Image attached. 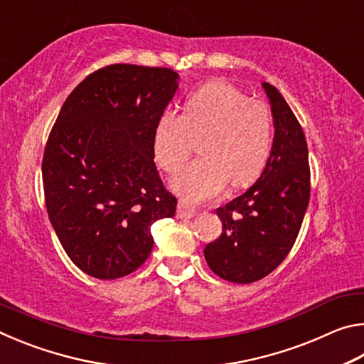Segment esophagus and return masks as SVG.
<instances>
[{
	"label": "esophagus",
	"mask_w": 364,
	"mask_h": 364,
	"mask_svg": "<svg viewBox=\"0 0 364 364\" xmlns=\"http://www.w3.org/2000/svg\"><path fill=\"white\" fill-rule=\"evenodd\" d=\"M196 213H197V208L194 205H191V204H188V202H184V200L178 202V207H176L178 218H193Z\"/></svg>",
	"instance_id": "1"
}]
</instances>
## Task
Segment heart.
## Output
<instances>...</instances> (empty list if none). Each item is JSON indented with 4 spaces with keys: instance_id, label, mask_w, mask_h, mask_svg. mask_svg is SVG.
Listing matches in <instances>:
<instances>
[{
    "instance_id": "b5f03b06",
    "label": "heart",
    "mask_w": 364,
    "mask_h": 364,
    "mask_svg": "<svg viewBox=\"0 0 364 364\" xmlns=\"http://www.w3.org/2000/svg\"><path fill=\"white\" fill-rule=\"evenodd\" d=\"M273 120L268 106L249 100L241 90L212 82L191 95L183 114L165 110L152 134L154 160L167 173L186 162L200 138L202 157L173 180L175 193L189 200L217 197L228 183L244 188L262 175L271 152Z\"/></svg>"
}]
</instances>
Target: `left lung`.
Here are the masks:
<instances>
[{
  "label": "left lung",
  "mask_w": 364,
  "mask_h": 364,
  "mask_svg": "<svg viewBox=\"0 0 364 364\" xmlns=\"http://www.w3.org/2000/svg\"><path fill=\"white\" fill-rule=\"evenodd\" d=\"M274 138L263 173L242 196L217 208L223 232L205 245L215 274L250 284L268 276L291 252L310 202V165L304 130L284 97L264 82Z\"/></svg>",
  "instance_id": "left-lung-1"
}]
</instances>
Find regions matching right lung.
<instances>
[{"label": "right lung", "instance_id": "right-lung-1", "mask_svg": "<svg viewBox=\"0 0 364 364\" xmlns=\"http://www.w3.org/2000/svg\"><path fill=\"white\" fill-rule=\"evenodd\" d=\"M178 80L165 67H102L72 91L49 133L41 164L48 217L65 254L93 278L138 269L152 250L151 225L175 215L152 134Z\"/></svg>", "mask_w": 364, "mask_h": 364}]
</instances>
